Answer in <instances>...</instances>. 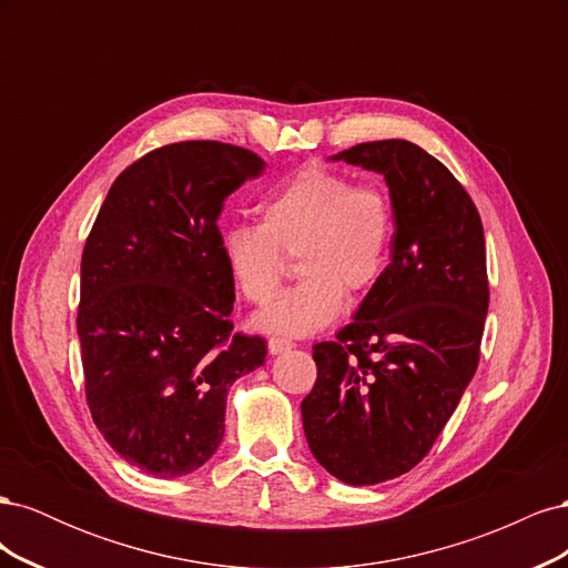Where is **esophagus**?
Segmentation results:
<instances>
[{
    "label": "esophagus",
    "mask_w": 568,
    "mask_h": 568,
    "mask_svg": "<svg viewBox=\"0 0 568 568\" xmlns=\"http://www.w3.org/2000/svg\"><path fill=\"white\" fill-rule=\"evenodd\" d=\"M291 348H294V341H288V338L272 336V338L267 341V351H270L272 355H282V353H286V351H291Z\"/></svg>",
    "instance_id": "1"
}]
</instances>
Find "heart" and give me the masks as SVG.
<instances>
[{
	"mask_svg": "<svg viewBox=\"0 0 568 568\" xmlns=\"http://www.w3.org/2000/svg\"><path fill=\"white\" fill-rule=\"evenodd\" d=\"M395 236L390 194L326 168H303L261 203V225H234L220 239L234 286L251 303H267L296 255L303 280L274 298L255 326L303 336L324 329L348 294H365L384 274Z\"/></svg>",
	"mask_w": 568,
	"mask_h": 568,
	"instance_id": "obj_1",
	"label": "heart"
}]
</instances>
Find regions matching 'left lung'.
<instances>
[{
  "instance_id": "1",
  "label": "left lung",
  "mask_w": 568,
  "mask_h": 568,
  "mask_svg": "<svg viewBox=\"0 0 568 568\" xmlns=\"http://www.w3.org/2000/svg\"><path fill=\"white\" fill-rule=\"evenodd\" d=\"M332 161L384 175L395 236L353 322L313 346L317 382L301 415L326 471L374 486L426 457L478 367L490 298L486 239L471 196L422 146L365 142Z\"/></svg>"
}]
</instances>
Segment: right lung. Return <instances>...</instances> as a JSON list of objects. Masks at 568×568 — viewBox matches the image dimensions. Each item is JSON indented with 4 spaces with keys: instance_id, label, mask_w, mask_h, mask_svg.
<instances>
[{
    "instance_id": "1",
    "label": "right lung",
    "mask_w": 568,
    "mask_h": 568,
    "mask_svg": "<svg viewBox=\"0 0 568 568\" xmlns=\"http://www.w3.org/2000/svg\"><path fill=\"white\" fill-rule=\"evenodd\" d=\"M253 151L178 142L118 175L82 251L78 336L92 419L132 467L175 478L225 436L230 386L265 363L232 334L222 203L263 173Z\"/></svg>"
}]
</instances>
